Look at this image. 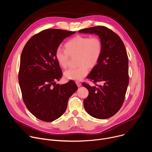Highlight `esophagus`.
Segmentation results:
<instances>
[{
	"mask_svg": "<svg viewBox=\"0 0 152 152\" xmlns=\"http://www.w3.org/2000/svg\"><path fill=\"white\" fill-rule=\"evenodd\" d=\"M76 83L77 85V86H78V87H80V86H81V83L80 82H78V81H76Z\"/></svg>",
	"mask_w": 152,
	"mask_h": 152,
	"instance_id": "obj_1",
	"label": "esophagus"
}]
</instances>
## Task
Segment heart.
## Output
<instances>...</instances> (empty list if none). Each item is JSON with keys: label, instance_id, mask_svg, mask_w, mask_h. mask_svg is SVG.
<instances>
[{"label": "heart", "instance_id": "heart-1", "mask_svg": "<svg viewBox=\"0 0 152 152\" xmlns=\"http://www.w3.org/2000/svg\"><path fill=\"white\" fill-rule=\"evenodd\" d=\"M65 50L58 49L55 52V58L59 66L66 69L70 57L78 55L77 63L79 66L76 69H70L64 72L67 79L81 80L88 75L89 68H94L98 64L103 50L100 39L96 36L88 37L77 35L70 39L64 45Z\"/></svg>", "mask_w": 152, "mask_h": 152}]
</instances>
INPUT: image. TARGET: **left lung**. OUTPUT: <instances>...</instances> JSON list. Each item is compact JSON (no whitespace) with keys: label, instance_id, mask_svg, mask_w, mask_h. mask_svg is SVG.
<instances>
[{"label":"left lung","instance_id":"obj_1","mask_svg":"<svg viewBox=\"0 0 152 152\" xmlns=\"http://www.w3.org/2000/svg\"><path fill=\"white\" fill-rule=\"evenodd\" d=\"M79 32L95 34L103 45L100 59L87 78L94 83L102 82L103 85L91 86L82 83L89 91L83 100L84 107L94 118H110L121 108L129 81L128 56L124 43L117 34L105 26L83 29Z\"/></svg>","mask_w":152,"mask_h":152}]
</instances>
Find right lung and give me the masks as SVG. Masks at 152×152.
<instances>
[{
    "label": "right lung",
    "mask_w": 152,
    "mask_h": 152,
    "mask_svg": "<svg viewBox=\"0 0 152 152\" xmlns=\"http://www.w3.org/2000/svg\"><path fill=\"white\" fill-rule=\"evenodd\" d=\"M75 33L58 29L42 31L28 40L21 53L18 82L23 100L29 112L42 121L60 117L77 90L73 80L56 83L62 73L55 52L64 38Z\"/></svg>",
    "instance_id": "add662e5"
}]
</instances>
